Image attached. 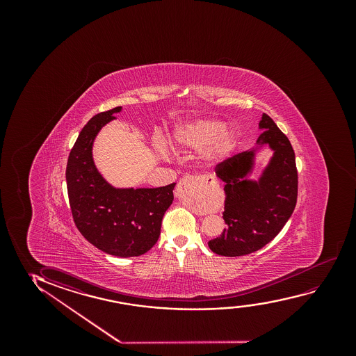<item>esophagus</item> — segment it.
Listing matches in <instances>:
<instances>
[{"label": "esophagus", "instance_id": "obj_1", "mask_svg": "<svg viewBox=\"0 0 356 356\" xmlns=\"http://www.w3.org/2000/svg\"><path fill=\"white\" fill-rule=\"evenodd\" d=\"M215 190L216 182H214V180L204 177H185L176 187L175 195L176 198H182L187 193L192 195L197 203L204 204V208L208 211H214Z\"/></svg>", "mask_w": 356, "mask_h": 356}]
</instances>
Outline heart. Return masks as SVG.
I'll return each mask as SVG.
<instances>
[{"label": "heart", "mask_w": 356, "mask_h": 356, "mask_svg": "<svg viewBox=\"0 0 356 356\" xmlns=\"http://www.w3.org/2000/svg\"><path fill=\"white\" fill-rule=\"evenodd\" d=\"M238 136L234 130H226V124L219 119H200L179 125L172 132L171 145L176 151H200L209 147L207 159L218 161L231 156L237 146ZM156 156L169 159L170 151L164 142L156 145Z\"/></svg>", "instance_id": "b5f03b06"}]
</instances>
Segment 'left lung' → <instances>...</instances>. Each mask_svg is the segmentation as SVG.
I'll list each match as a JSON object with an SVG mask.
<instances>
[{
  "instance_id": "1",
  "label": "left lung",
  "mask_w": 356,
  "mask_h": 356,
  "mask_svg": "<svg viewBox=\"0 0 356 356\" xmlns=\"http://www.w3.org/2000/svg\"><path fill=\"white\" fill-rule=\"evenodd\" d=\"M261 135L255 147L216 166L224 182V216L227 225L219 237L209 241L218 255L241 257L257 252L282 229L297 203L298 174L292 145L268 114L259 122ZM268 145L273 152L258 179H252L256 154Z\"/></svg>"
}]
</instances>
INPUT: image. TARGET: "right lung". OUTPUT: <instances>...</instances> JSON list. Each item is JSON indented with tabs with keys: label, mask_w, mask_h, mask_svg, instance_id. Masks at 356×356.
<instances>
[{
	"label": "right lung",
	"mask_w": 356,
	"mask_h": 356,
	"mask_svg": "<svg viewBox=\"0 0 356 356\" xmlns=\"http://www.w3.org/2000/svg\"><path fill=\"white\" fill-rule=\"evenodd\" d=\"M122 111L113 108L90 119L69 154L65 179L74 221L83 237L104 253L130 258L156 243L176 184L156 188L115 187L103 177L93 161V142Z\"/></svg>",
	"instance_id": "right-lung-1"
}]
</instances>
